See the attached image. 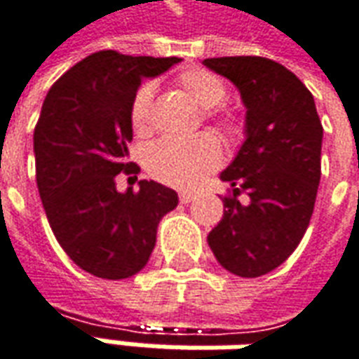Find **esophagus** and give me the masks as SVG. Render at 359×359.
I'll return each instance as SVG.
<instances>
[{"label": "esophagus", "mask_w": 359, "mask_h": 359, "mask_svg": "<svg viewBox=\"0 0 359 359\" xmlns=\"http://www.w3.org/2000/svg\"><path fill=\"white\" fill-rule=\"evenodd\" d=\"M179 201L182 204H189V203H192V201H194V194H192V192H189V191H182L179 194Z\"/></svg>", "instance_id": "1"}]
</instances>
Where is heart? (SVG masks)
<instances>
[{"instance_id": "heart-1", "label": "heart", "mask_w": 359, "mask_h": 359, "mask_svg": "<svg viewBox=\"0 0 359 359\" xmlns=\"http://www.w3.org/2000/svg\"><path fill=\"white\" fill-rule=\"evenodd\" d=\"M175 87L203 109L206 121H215L224 133L236 129L234 117L218 105L226 99V85L215 73L204 69H187L175 79ZM153 87L141 85L129 105V123L137 137H147L153 130ZM222 147L215 135L201 133L191 139H163L149 147L144 165L149 175L163 184L189 189L220 165Z\"/></svg>"}]
</instances>
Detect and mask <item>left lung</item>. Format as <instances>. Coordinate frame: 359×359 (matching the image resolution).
<instances>
[{"label": "left lung", "mask_w": 359, "mask_h": 359, "mask_svg": "<svg viewBox=\"0 0 359 359\" xmlns=\"http://www.w3.org/2000/svg\"><path fill=\"white\" fill-rule=\"evenodd\" d=\"M204 65L232 81L246 105V141L220 175L232 191L208 246L229 272L258 278L296 250L310 224L324 129L312 93L276 61L212 57ZM242 191L246 205L238 201Z\"/></svg>", "instance_id": "8db88e82"}]
</instances>
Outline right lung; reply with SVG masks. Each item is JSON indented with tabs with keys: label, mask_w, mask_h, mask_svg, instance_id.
<instances>
[{
	"label": "right lung",
	"mask_w": 359,
	"mask_h": 359,
	"mask_svg": "<svg viewBox=\"0 0 359 359\" xmlns=\"http://www.w3.org/2000/svg\"><path fill=\"white\" fill-rule=\"evenodd\" d=\"M179 57H130L107 49L61 75L45 97L33 133L35 177L49 226L67 256L97 278L123 280L149 262L158 220L179 204L155 180L118 192L129 161V105L142 77H156Z\"/></svg>",
	"instance_id": "obj_1"
}]
</instances>
